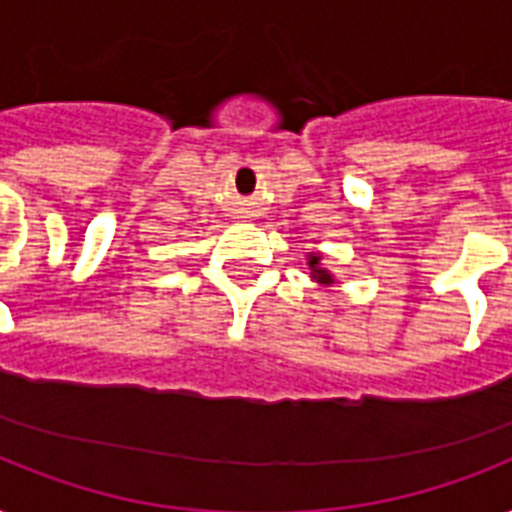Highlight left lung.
<instances>
[{"label":"left lung","instance_id":"left-lung-1","mask_svg":"<svg viewBox=\"0 0 512 512\" xmlns=\"http://www.w3.org/2000/svg\"><path fill=\"white\" fill-rule=\"evenodd\" d=\"M308 268H311V281L321 284V287H329V284H335V276L332 271H327L324 265H321V252H308Z\"/></svg>","mask_w":512,"mask_h":512}]
</instances>
